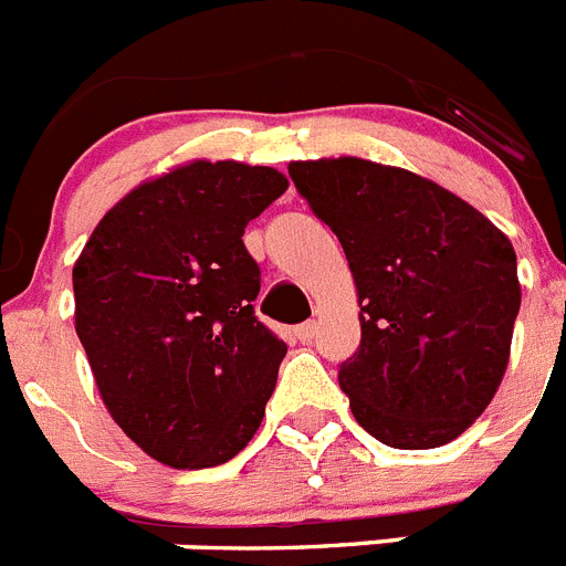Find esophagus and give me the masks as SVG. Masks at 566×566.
<instances>
[{
  "label": "esophagus",
  "mask_w": 566,
  "mask_h": 566,
  "mask_svg": "<svg viewBox=\"0 0 566 566\" xmlns=\"http://www.w3.org/2000/svg\"><path fill=\"white\" fill-rule=\"evenodd\" d=\"M294 337H297L303 345H308L314 337H317V323H314V319H308V323L297 326L294 328Z\"/></svg>",
  "instance_id": "obj_1"
}]
</instances>
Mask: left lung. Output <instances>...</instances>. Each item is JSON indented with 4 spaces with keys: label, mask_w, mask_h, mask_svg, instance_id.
I'll return each mask as SVG.
<instances>
[{
    "label": "left lung",
    "mask_w": 566,
    "mask_h": 566,
    "mask_svg": "<svg viewBox=\"0 0 566 566\" xmlns=\"http://www.w3.org/2000/svg\"><path fill=\"white\" fill-rule=\"evenodd\" d=\"M294 187L343 243L363 339L339 388L365 431L422 451L468 431L496 394L522 306L513 243L408 169L294 161Z\"/></svg>",
    "instance_id": "8db88e82"
}]
</instances>
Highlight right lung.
Segmentation results:
<instances>
[{"label": "right lung", "mask_w": 566, "mask_h": 566, "mask_svg": "<svg viewBox=\"0 0 566 566\" xmlns=\"http://www.w3.org/2000/svg\"><path fill=\"white\" fill-rule=\"evenodd\" d=\"M289 181L195 161L115 203L73 266L76 334L107 411L169 468H214L260 428L286 343L254 314L243 229Z\"/></svg>", "instance_id": "right-lung-1"}]
</instances>
